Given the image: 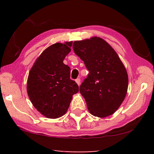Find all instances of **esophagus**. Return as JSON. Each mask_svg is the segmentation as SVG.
Masks as SVG:
<instances>
[{
	"label": "esophagus",
	"instance_id": "esophagus-1",
	"mask_svg": "<svg viewBox=\"0 0 154 154\" xmlns=\"http://www.w3.org/2000/svg\"><path fill=\"white\" fill-rule=\"evenodd\" d=\"M75 82H76V83H77L78 85H80V83H81V79H79V78H77V79H75Z\"/></svg>",
	"mask_w": 154,
	"mask_h": 154
}]
</instances>
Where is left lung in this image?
Masks as SVG:
<instances>
[{"label":"left lung","mask_w":154,"mask_h":154,"mask_svg":"<svg viewBox=\"0 0 154 154\" xmlns=\"http://www.w3.org/2000/svg\"><path fill=\"white\" fill-rule=\"evenodd\" d=\"M72 48L89 71L79 88L88 111L98 118L113 114L123 103L128 85L120 58L108 43L96 36L75 41Z\"/></svg>","instance_id":"1"}]
</instances>
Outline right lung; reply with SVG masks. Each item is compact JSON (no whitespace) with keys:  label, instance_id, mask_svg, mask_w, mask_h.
<instances>
[{"label":"right lung","instance_id":"add662e5","mask_svg":"<svg viewBox=\"0 0 154 154\" xmlns=\"http://www.w3.org/2000/svg\"><path fill=\"white\" fill-rule=\"evenodd\" d=\"M72 42L56 43L45 49L31 68L27 92L36 110L46 118L56 119L66 113L79 86L71 80V69L63 63Z\"/></svg>","mask_w":154,"mask_h":154}]
</instances>
